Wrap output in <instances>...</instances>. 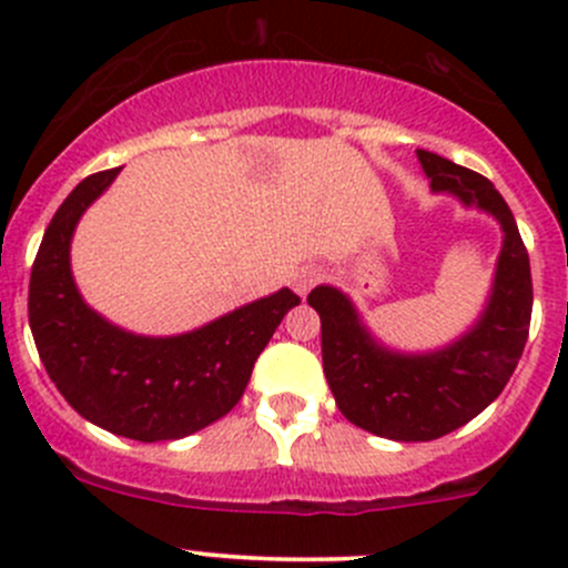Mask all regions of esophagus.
<instances>
[{"instance_id": "obj_1", "label": "esophagus", "mask_w": 568, "mask_h": 568, "mask_svg": "<svg viewBox=\"0 0 568 568\" xmlns=\"http://www.w3.org/2000/svg\"><path fill=\"white\" fill-rule=\"evenodd\" d=\"M318 280H321V268H316V266H302L300 272L294 274V280H291V283H294L296 294L305 296L307 291H311L313 285L318 283Z\"/></svg>"}]
</instances>
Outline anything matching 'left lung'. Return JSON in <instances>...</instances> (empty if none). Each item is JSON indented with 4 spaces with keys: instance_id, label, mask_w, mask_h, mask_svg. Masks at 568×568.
<instances>
[{
    "instance_id": "8db88e82",
    "label": "left lung",
    "mask_w": 568,
    "mask_h": 568,
    "mask_svg": "<svg viewBox=\"0 0 568 568\" xmlns=\"http://www.w3.org/2000/svg\"><path fill=\"white\" fill-rule=\"evenodd\" d=\"M417 159L432 192L454 194L500 222L503 250L478 321L437 352L404 354L371 335L343 291L318 285L307 296L321 318V359L337 409L395 443H428L480 415L511 379L532 313L528 250L495 183L432 151H417Z\"/></svg>"
}]
</instances>
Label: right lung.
<instances>
[{
  "instance_id": "1",
  "label": "right lung",
  "mask_w": 568,
  "mask_h": 568,
  "mask_svg": "<svg viewBox=\"0 0 568 568\" xmlns=\"http://www.w3.org/2000/svg\"><path fill=\"white\" fill-rule=\"evenodd\" d=\"M118 173L120 168L88 175L51 216L32 263V337L45 374L84 420L140 443L181 439L239 404L257 354L300 296L280 288L173 337L109 324L73 283L71 239Z\"/></svg>"
}]
</instances>
